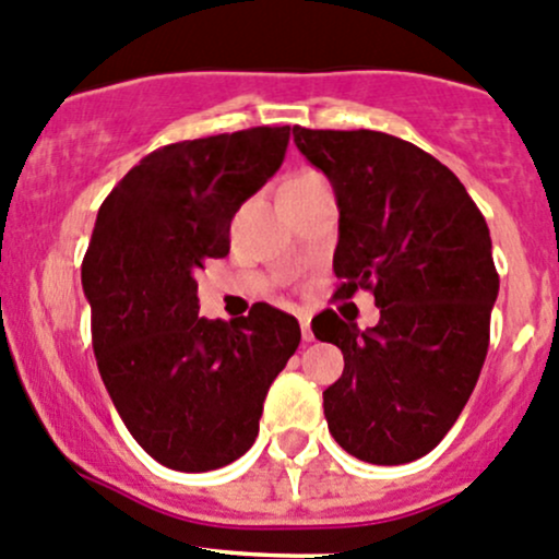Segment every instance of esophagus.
<instances>
[{
	"label": "esophagus",
	"instance_id": "1",
	"mask_svg": "<svg viewBox=\"0 0 559 559\" xmlns=\"http://www.w3.org/2000/svg\"><path fill=\"white\" fill-rule=\"evenodd\" d=\"M299 326H302L305 343H313V329H310V313H299Z\"/></svg>",
	"mask_w": 559,
	"mask_h": 559
}]
</instances>
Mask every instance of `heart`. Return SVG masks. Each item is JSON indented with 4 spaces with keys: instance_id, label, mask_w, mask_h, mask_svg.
<instances>
[{
    "instance_id": "heart-1",
    "label": "heart",
    "mask_w": 559,
    "mask_h": 559,
    "mask_svg": "<svg viewBox=\"0 0 559 559\" xmlns=\"http://www.w3.org/2000/svg\"><path fill=\"white\" fill-rule=\"evenodd\" d=\"M316 181H324V176L321 174H316V171H297V174H292L289 179L284 181V187H299V185H316ZM284 187H281V190H284Z\"/></svg>"
}]
</instances>
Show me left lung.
Listing matches in <instances>:
<instances>
[{"mask_svg": "<svg viewBox=\"0 0 559 559\" xmlns=\"http://www.w3.org/2000/svg\"><path fill=\"white\" fill-rule=\"evenodd\" d=\"M292 133L337 195L334 299L367 289L380 308L372 329L334 310L313 319L316 337L345 358L343 378L324 391L329 431L358 461H418L466 407L490 345L498 273L487 222L457 176L409 141Z\"/></svg>", "mask_w": 559, "mask_h": 559, "instance_id": "left-lung-1", "label": "left lung"}]
</instances>
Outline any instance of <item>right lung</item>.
Segmentation results:
<instances>
[{"label":"right lung","mask_w":559,"mask_h":559,"mask_svg":"<svg viewBox=\"0 0 559 559\" xmlns=\"http://www.w3.org/2000/svg\"><path fill=\"white\" fill-rule=\"evenodd\" d=\"M289 126L176 141L150 152L102 203L82 260L98 372L131 437L176 472L238 461L262 402L299 345L295 316H198V270L230 251L240 203L281 168Z\"/></svg>","instance_id":"add662e5"}]
</instances>
